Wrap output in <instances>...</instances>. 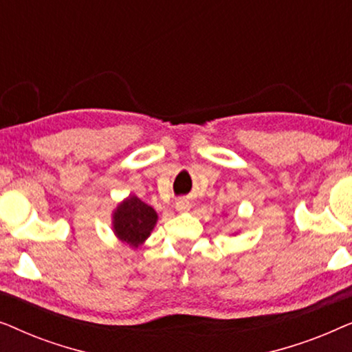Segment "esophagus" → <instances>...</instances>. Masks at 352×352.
I'll use <instances>...</instances> for the list:
<instances>
[{"label":"esophagus","mask_w":352,"mask_h":352,"mask_svg":"<svg viewBox=\"0 0 352 352\" xmlns=\"http://www.w3.org/2000/svg\"><path fill=\"white\" fill-rule=\"evenodd\" d=\"M175 208L177 213H187V211L190 210V204L187 200H177Z\"/></svg>","instance_id":"34e87169"}]
</instances>
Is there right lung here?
<instances>
[{"instance_id": "obj_1", "label": "right lung", "mask_w": 352, "mask_h": 352, "mask_svg": "<svg viewBox=\"0 0 352 352\" xmlns=\"http://www.w3.org/2000/svg\"><path fill=\"white\" fill-rule=\"evenodd\" d=\"M158 221L157 211L136 195H128L112 211V230L118 242L138 250L151 237Z\"/></svg>"}]
</instances>
